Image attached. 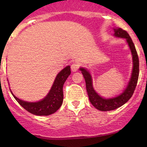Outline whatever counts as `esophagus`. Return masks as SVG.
I'll return each instance as SVG.
<instances>
[{
	"mask_svg": "<svg viewBox=\"0 0 147 147\" xmlns=\"http://www.w3.org/2000/svg\"><path fill=\"white\" fill-rule=\"evenodd\" d=\"M80 68V64L77 63V62H75V63H72L71 65V69L73 71H77Z\"/></svg>",
	"mask_w": 147,
	"mask_h": 147,
	"instance_id": "34e87169",
	"label": "esophagus"
}]
</instances>
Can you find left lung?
I'll return each instance as SVG.
<instances>
[{
	"label": "left lung",
	"instance_id": "obj_1",
	"mask_svg": "<svg viewBox=\"0 0 147 147\" xmlns=\"http://www.w3.org/2000/svg\"><path fill=\"white\" fill-rule=\"evenodd\" d=\"M114 35L116 37L124 38L126 39L132 55L133 69H132L131 78H130L129 84L125 90H124L120 95L116 98H110V99L103 98L98 95L94 90L93 86H92V76L90 72L84 68L81 67L80 69V71H82V74H83L84 79H85L86 90H87L90 101L96 109L99 110L100 111H110V110H115L124 105L126 102H127L132 97V94L135 90L138 76H139V59H138L137 51H136L135 46L132 42V39L127 32L121 28H115L114 29Z\"/></svg>",
	"mask_w": 147,
	"mask_h": 147
}]
</instances>
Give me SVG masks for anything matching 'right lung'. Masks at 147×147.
<instances>
[{"label":"right lung","mask_w":147,"mask_h":147,"mask_svg":"<svg viewBox=\"0 0 147 147\" xmlns=\"http://www.w3.org/2000/svg\"><path fill=\"white\" fill-rule=\"evenodd\" d=\"M70 74V66H67L61 70L57 74L49 94L44 99L39 102H25L19 99L13 95V94H12L18 103L30 113L37 116L50 115L57 111L63 103V86Z\"/></svg>","instance_id":"right-lung-1"}]
</instances>
